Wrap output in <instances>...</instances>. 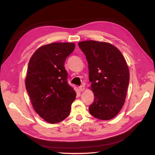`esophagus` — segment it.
<instances>
[{
  "label": "esophagus",
  "mask_w": 155,
  "mask_h": 155,
  "mask_svg": "<svg viewBox=\"0 0 155 155\" xmlns=\"http://www.w3.org/2000/svg\"><path fill=\"white\" fill-rule=\"evenodd\" d=\"M79 91H80L81 92H82V91H83L84 90H85V87H84L83 85H81V86L79 87Z\"/></svg>",
  "instance_id": "1"
}]
</instances>
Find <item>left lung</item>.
<instances>
[{
  "label": "left lung",
  "instance_id": "1",
  "mask_svg": "<svg viewBox=\"0 0 155 155\" xmlns=\"http://www.w3.org/2000/svg\"><path fill=\"white\" fill-rule=\"evenodd\" d=\"M78 45L87 58L94 94L89 112L100 120L113 118L124 104L129 83V68L124 56L114 46L104 42L86 41Z\"/></svg>",
  "mask_w": 155,
  "mask_h": 155
}]
</instances>
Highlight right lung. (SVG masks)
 Segmentation results:
<instances>
[{
  "instance_id": "add662e5",
  "label": "right lung",
  "mask_w": 155,
  "mask_h": 155,
  "mask_svg": "<svg viewBox=\"0 0 155 155\" xmlns=\"http://www.w3.org/2000/svg\"><path fill=\"white\" fill-rule=\"evenodd\" d=\"M74 43H54L41 46L28 63L26 88L35 112L50 124L68 116L76 93L68 83L64 68L66 58Z\"/></svg>"
}]
</instances>
